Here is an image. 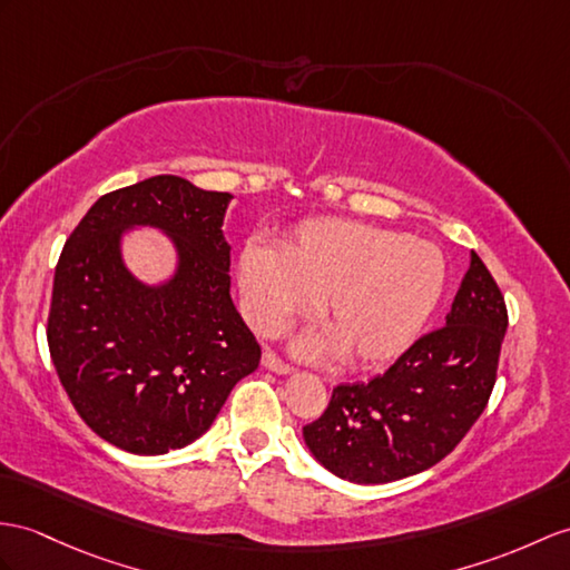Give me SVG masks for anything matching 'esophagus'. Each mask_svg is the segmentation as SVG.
<instances>
[{
	"label": "esophagus",
	"instance_id": "1",
	"mask_svg": "<svg viewBox=\"0 0 570 570\" xmlns=\"http://www.w3.org/2000/svg\"><path fill=\"white\" fill-rule=\"evenodd\" d=\"M261 365L266 367V370H271V372H275V374H289V372H293V367H289L287 363H283V360L277 357L273 351H266V353H263V357H261Z\"/></svg>",
	"mask_w": 570,
	"mask_h": 570
}]
</instances>
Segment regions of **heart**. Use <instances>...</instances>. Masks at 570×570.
Returning <instances> with one entry per match:
<instances>
[{"instance_id": "1", "label": "heart", "mask_w": 570, "mask_h": 570, "mask_svg": "<svg viewBox=\"0 0 570 570\" xmlns=\"http://www.w3.org/2000/svg\"><path fill=\"white\" fill-rule=\"evenodd\" d=\"M448 261L435 244L343 217L304 219L281 252L248 242L239 287L248 324L273 336L312 309L324 333H307L304 357L338 353L345 367L392 363L419 338L445 293Z\"/></svg>"}]
</instances>
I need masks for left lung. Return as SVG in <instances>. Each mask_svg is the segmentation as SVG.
I'll return each mask as SVG.
<instances>
[{"label": "left lung", "mask_w": 570, "mask_h": 570, "mask_svg": "<svg viewBox=\"0 0 570 570\" xmlns=\"http://www.w3.org/2000/svg\"><path fill=\"white\" fill-rule=\"evenodd\" d=\"M508 328L505 299L471 252L445 326L425 333L380 377L333 390L304 445L331 474L390 483L438 464L489 404Z\"/></svg>", "instance_id": "1"}]
</instances>
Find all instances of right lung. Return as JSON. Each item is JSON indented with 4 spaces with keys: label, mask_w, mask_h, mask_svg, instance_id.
Here are the masks:
<instances>
[{
    "label": "right lung",
    "mask_w": 570,
    "mask_h": 570,
    "mask_svg": "<svg viewBox=\"0 0 570 570\" xmlns=\"http://www.w3.org/2000/svg\"><path fill=\"white\" fill-rule=\"evenodd\" d=\"M229 193L151 176L96 200L55 268L52 365L96 435L132 454L180 450L210 430L261 348L229 295ZM149 226L175 271L145 284L124 263V234Z\"/></svg>",
    "instance_id": "right-lung-1"
}]
</instances>
